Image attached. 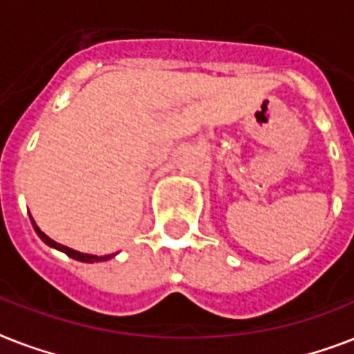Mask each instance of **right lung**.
Returning a JSON list of instances; mask_svg holds the SVG:
<instances>
[{
	"mask_svg": "<svg viewBox=\"0 0 354 354\" xmlns=\"http://www.w3.org/2000/svg\"><path fill=\"white\" fill-rule=\"evenodd\" d=\"M30 222H32V227H35L36 235L40 236L41 241L46 242L47 246H51V248H55V250H58V252L66 253V255H69V257L75 259V261H80V263H101V261H108V259L115 257V253H112V255H91V253H80V252H77V250H73V248H68V246H64V244H58V242H55L53 239H49L46 233L41 232L40 227L36 226V222L32 216H30Z\"/></svg>",
	"mask_w": 354,
	"mask_h": 354,
	"instance_id": "right-lung-1",
	"label": "right lung"
}]
</instances>
